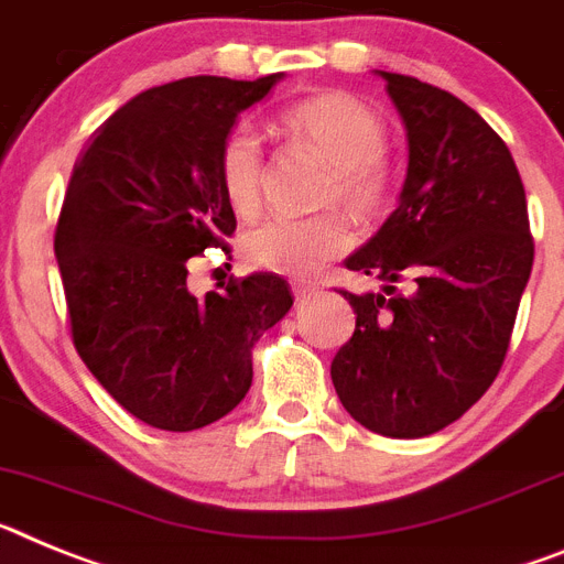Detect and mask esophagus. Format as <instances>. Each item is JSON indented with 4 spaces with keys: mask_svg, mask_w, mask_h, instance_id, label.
Wrapping results in <instances>:
<instances>
[{
    "mask_svg": "<svg viewBox=\"0 0 564 564\" xmlns=\"http://www.w3.org/2000/svg\"><path fill=\"white\" fill-rule=\"evenodd\" d=\"M295 301H312V297L321 295V289L315 286V283H295Z\"/></svg>",
    "mask_w": 564,
    "mask_h": 564,
    "instance_id": "obj_1",
    "label": "esophagus"
}]
</instances>
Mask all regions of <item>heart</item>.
<instances>
[{"label": "heart", "mask_w": 564, "mask_h": 564, "mask_svg": "<svg viewBox=\"0 0 564 564\" xmlns=\"http://www.w3.org/2000/svg\"><path fill=\"white\" fill-rule=\"evenodd\" d=\"M283 133L292 144L310 150L332 170L326 200H337L357 218L383 213L391 193L386 166V127L371 107L349 93H321L283 116ZM218 181L235 213L249 215L261 204L263 147L252 127L238 124L218 153ZM351 243L349 224L340 215L321 218H263L241 238L243 261L278 275L306 278Z\"/></svg>", "instance_id": "obj_1"}]
</instances>
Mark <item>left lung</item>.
Here are the masks:
<instances>
[{
	"mask_svg": "<svg viewBox=\"0 0 564 564\" xmlns=\"http://www.w3.org/2000/svg\"><path fill=\"white\" fill-rule=\"evenodd\" d=\"M377 76L403 119L409 170L398 209L346 258L383 286L343 292L357 326L332 383L357 423L414 440L463 417L499 375L533 241L519 170L486 119L420 78Z\"/></svg>",
	"mask_w": 564,
	"mask_h": 564,
	"instance_id": "1",
	"label": "left lung"
}]
</instances>
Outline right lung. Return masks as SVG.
Returning <instances> with one entry per match:
<instances>
[{
	"label": "right lung",
	"instance_id": "add662e5",
	"mask_svg": "<svg viewBox=\"0 0 564 564\" xmlns=\"http://www.w3.org/2000/svg\"><path fill=\"white\" fill-rule=\"evenodd\" d=\"M283 73L189 76L139 93L82 150L56 227L76 351L133 417L164 431L221 420L252 386V349L289 310L283 278L254 272L195 297L187 261L224 247L235 213L218 153Z\"/></svg>",
	"mask_w": 564,
	"mask_h": 564
}]
</instances>
